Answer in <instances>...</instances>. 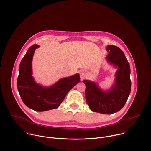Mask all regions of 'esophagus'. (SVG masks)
<instances>
[{"instance_id": "esophagus-1", "label": "esophagus", "mask_w": 151, "mask_h": 151, "mask_svg": "<svg viewBox=\"0 0 151 151\" xmlns=\"http://www.w3.org/2000/svg\"><path fill=\"white\" fill-rule=\"evenodd\" d=\"M80 76H81V79L82 80L87 76V73H86V72L84 70H82L80 72Z\"/></svg>"}]
</instances>
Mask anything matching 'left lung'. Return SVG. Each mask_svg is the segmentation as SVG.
Here are the masks:
<instances>
[{
    "label": "left lung",
    "instance_id": "8db88e82",
    "mask_svg": "<svg viewBox=\"0 0 151 151\" xmlns=\"http://www.w3.org/2000/svg\"><path fill=\"white\" fill-rule=\"evenodd\" d=\"M106 50L109 52L106 61L118 69L112 87L104 91L93 81L83 80L82 82L85 85V99L90 109L103 114H112L122 108L130 94V67L119 48L108 45Z\"/></svg>",
    "mask_w": 151,
    "mask_h": 151
}]
</instances>
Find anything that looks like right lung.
<instances>
[{
	"instance_id": "right-lung-1",
	"label": "right lung",
	"mask_w": 151,
	"mask_h": 151,
	"mask_svg": "<svg viewBox=\"0 0 151 151\" xmlns=\"http://www.w3.org/2000/svg\"><path fill=\"white\" fill-rule=\"evenodd\" d=\"M34 44L27 50L19 66L17 87L20 97L29 108L44 112L58 108L68 92L80 82L78 73L63 78L50 87L36 82L32 76V59L36 48Z\"/></svg>"
}]
</instances>
